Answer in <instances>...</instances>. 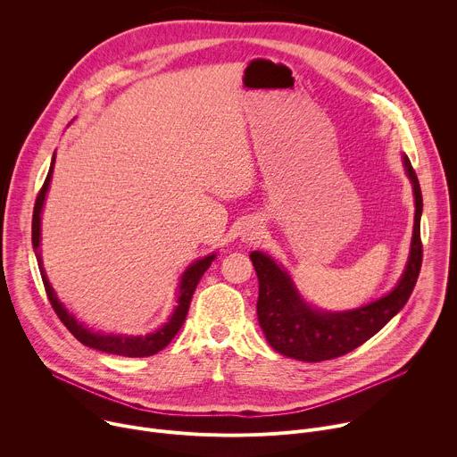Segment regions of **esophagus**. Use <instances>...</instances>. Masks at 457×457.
Returning a JSON list of instances; mask_svg holds the SVG:
<instances>
[{
  "instance_id": "34e87169",
  "label": "esophagus",
  "mask_w": 457,
  "mask_h": 457,
  "mask_svg": "<svg viewBox=\"0 0 457 457\" xmlns=\"http://www.w3.org/2000/svg\"><path fill=\"white\" fill-rule=\"evenodd\" d=\"M244 237H245V240L254 242V240H258V238H260V231H258L256 228H247V231L244 233Z\"/></svg>"
}]
</instances>
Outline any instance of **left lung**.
Listing matches in <instances>:
<instances>
[{
  "instance_id": "obj_1",
  "label": "left lung",
  "mask_w": 457,
  "mask_h": 457,
  "mask_svg": "<svg viewBox=\"0 0 457 457\" xmlns=\"http://www.w3.org/2000/svg\"><path fill=\"white\" fill-rule=\"evenodd\" d=\"M403 164L416 201L411 254L398 286L379 300L344 312L312 309L298 295L286 270L271 256L260 251L249 254L258 277V323L277 353L300 361H323L344 356L372 338L407 303L423 262L420 233L423 197L418 175L407 155H403Z\"/></svg>"
}]
</instances>
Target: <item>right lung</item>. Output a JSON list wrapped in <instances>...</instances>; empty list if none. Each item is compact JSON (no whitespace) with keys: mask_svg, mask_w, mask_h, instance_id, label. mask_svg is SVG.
Listing matches in <instances>:
<instances>
[{"mask_svg":"<svg viewBox=\"0 0 457 457\" xmlns=\"http://www.w3.org/2000/svg\"><path fill=\"white\" fill-rule=\"evenodd\" d=\"M54 161H55V154L54 159L50 162V170L48 175L37 193V199L34 204V215H32V245L36 249V256H37V262H39V271H41V278H43V286L46 291V296L52 303V309L55 311V314L59 316V320L64 323V328H67L83 345L108 353V354H117V356H128V358H143V356H152L157 354L159 351H162L179 333V329L182 328V323L186 320L191 298L195 289H197L199 280L203 278V275L206 273V270L212 266L215 253L204 256L203 260H197V262H193L184 275L180 277V286H179V300H177V307L173 311V314L170 316V320L162 325V328L152 335L146 337H124V335H101V333H94L90 329H87L83 323H79L64 305L57 300L45 271L41 266V254L37 253L39 249V238H41V210H43V203L46 197V189L52 179V170H54Z\"/></svg>","mask_w":457,"mask_h":457,"instance_id":"add662e5","label":"right lung"}]
</instances>
